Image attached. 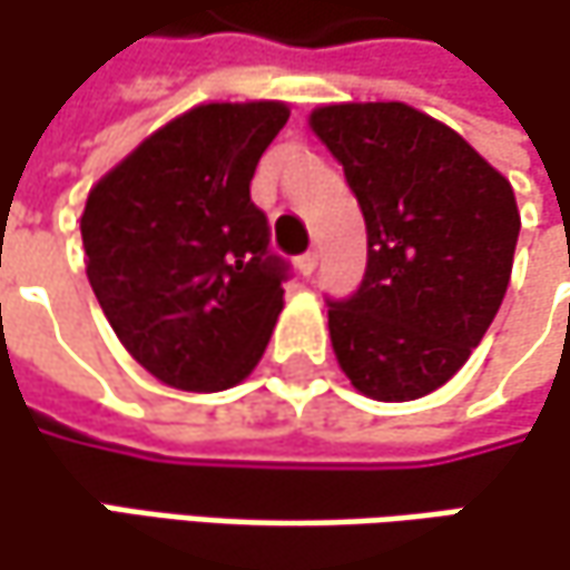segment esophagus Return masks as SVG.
<instances>
[{
	"label": "esophagus",
	"mask_w": 570,
	"mask_h": 570,
	"mask_svg": "<svg viewBox=\"0 0 570 570\" xmlns=\"http://www.w3.org/2000/svg\"><path fill=\"white\" fill-rule=\"evenodd\" d=\"M296 271L303 274V277H313V271H316V254L309 250V254H299L296 257Z\"/></svg>",
	"instance_id": "esophagus-1"
}]
</instances>
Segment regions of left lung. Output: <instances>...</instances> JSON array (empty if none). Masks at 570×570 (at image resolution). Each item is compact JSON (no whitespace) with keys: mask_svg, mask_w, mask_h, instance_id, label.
<instances>
[{"mask_svg":"<svg viewBox=\"0 0 570 570\" xmlns=\"http://www.w3.org/2000/svg\"><path fill=\"white\" fill-rule=\"evenodd\" d=\"M309 130L342 163L368 234L358 293L330 303L338 368L365 397H424L499 313L522 225L515 191L460 132L401 100L326 104Z\"/></svg>","mask_w":570,"mask_h":570,"instance_id":"obj_1","label":"left lung"}]
</instances>
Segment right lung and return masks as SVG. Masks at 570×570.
Wrapping results in <instances>:
<instances>
[{
    "label": "right lung",
    "mask_w": 570,
    "mask_h": 570,
    "mask_svg": "<svg viewBox=\"0 0 570 570\" xmlns=\"http://www.w3.org/2000/svg\"><path fill=\"white\" fill-rule=\"evenodd\" d=\"M286 117L284 100L198 104L87 195V281L124 348L169 389H232L271 342L286 267L250 179Z\"/></svg>",
    "instance_id": "1"
}]
</instances>
